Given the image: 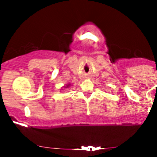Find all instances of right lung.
I'll list each match as a JSON object with an SVG mask.
<instances>
[{
	"mask_svg": "<svg viewBox=\"0 0 157 157\" xmlns=\"http://www.w3.org/2000/svg\"><path fill=\"white\" fill-rule=\"evenodd\" d=\"M70 85H69V84H68V85H67V86L65 87V88H68V87L70 86Z\"/></svg>",
	"mask_w": 157,
	"mask_h": 157,
	"instance_id": "right-lung-1",
	"label": "right lung"
}]
</instances>
